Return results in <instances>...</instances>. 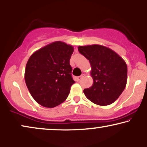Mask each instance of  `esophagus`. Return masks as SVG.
<instances>
[{"label": "esophagus", "instance_id": "1", "mask_svg": "<svg viewBox=\"0 0 147 147\" xmlns=\"http://www.w3.org/2000/svg\"><path fill=\"white\" fill-rule=\"evenodd\" d=\"M84 77H85V75H84V74H82L81 76H80V77H78L76 78V81L79 82V81H81V80L82 79V78Z\"/></svg>", "mask_w": 147, "mask_h": 147}]
</instances>
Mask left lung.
<instances>
[{
  "instance_id": "obj_1",
  "label": "left lung",
  "mask_w": 147,
  "mask_h": 147,
  "mask_svg": "<svg viewBox=\"0 0 147 147\" xmlns=\"http://www.w3.org/2000/svg\"><path fill=\"white\" fill-rule=\"evenodd\" d=\"M89 60L93 83L84 89L87 98L99 105H110L122 94L127 83V65L122 58L107 47L94 44L79 46Z\"/></svg>"
}]
</instances>
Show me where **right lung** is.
Instances as JSON below:
<instances>
[{"instance_id": "right-lung-1", "label": "right lung", "mask_w": 147, "mask_h": 147, "mask_svg": "<svg viewBox=\"0 0 147 147\" xmlns=\"http://www.w3.org/2000/svg\"><path fill=\"white\" fill-rule=\"evenodd\" d=\"M74 48L60 42H52L37 50L29 57L25 81L29 93L39 104L54 107L66 100L72 79L70 59Z\"/></svg>"}]
</instances>
